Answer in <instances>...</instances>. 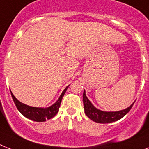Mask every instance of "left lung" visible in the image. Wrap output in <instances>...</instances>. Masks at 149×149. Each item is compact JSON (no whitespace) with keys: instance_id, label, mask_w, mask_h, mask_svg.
<instances>
[{"instance_id":"8db88e82","label":"left lung","mask_w":149,"mask_h":149,"mask_svg":"<svg viewBox=\"0 0 149 149\" xmlns=\"http://www.w3.org/2000/svg\"><path fill=\"white\" fill-rule=\"evenodd\" d=\"M83 102L84 107V113L88 117L93 121L99 123H110L113 122L117 121L120 120L121 118L123 117L127 113H129L131 108L133 106V104L129 107L125 109V110H120V111L116 112H106L102 111L94 107L93 104L91 103L88 98L86 97L85 91H84L83 93Z\"/></svg>"}]
</instances>
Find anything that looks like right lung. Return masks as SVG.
Returning <instances> with one entry per match:
<instances>
[{"label": "right lung", "mask_w": 149, "mask_h": 149, "mask_svg": "<svg viewBox=\"0 0 149 149\" xmlns=\"http://www.w3.org/2000/svg\"><path fill=\"white\" fill-rule=\"evenodd\" d=\"M68 86L66 87L65 89L64 90L63 92L61 93L60 97L58 98L57 101L55 102L53 105H52L51 107L47 108L33 107H29L28 105L22 104L21 102H19L13 96L12 92L10 91V93L16 107H17L18 110L23 114V116L29 119V120H33V121L45 122L46 121V120H49L51 118L54 117L57 114L58 110H59L61 100H62V97H63L64 94L66 92V90L68 89Z\"/></svg>", "instance_id": "add662e5"}]
</instances>
